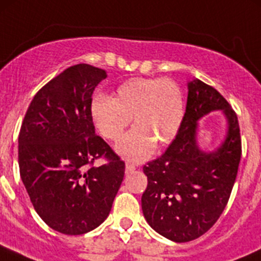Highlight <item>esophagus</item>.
<instances>
[{
    "label": "esophagus",
    "instance_id": "obj_1",
    "mask_svg": "<svg viewBox=\"0 0 261 261\" xmlns=\"http://www.w3.org/2000/svg\"><path fill=\"white\" fill-rule=\"evenodd\" d=\"M135 169H136V168L134 167L133 164H126V168H125L126 173H131V172H134Z\"/></svg>",
    "mask_w": 261,
    "mask_h": 261
}]
</instances>
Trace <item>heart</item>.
<instances>
[{
	"label": "heart",
	"mask_w": 261,
	"mask_h": 261,
	"mask_svg": "<svg viewBox=\"0 0 261 261\" xmlns=\"http://www.w3.org/2000/svg\"><path fill=\"white\" fill-rule=\"evenodd\" d=\"M94 126L107 140L117 141L131 118L135 127L116 146L131 163H141L177 135L183 120V97L179 87L165 78H131L117 87L114 97L96 96L91 102Z\"/></svg>",
	"instance_id": "heart-1"
}]
</instances>
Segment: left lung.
Listing matches in <instances>:
<instances>
[{
    "label": "left lung",
    "instance_id": "left-lung-1",
    "mask_svg": "<svg viewBox=\"0 0 261 261\" xmlns=\"http://www.w3.org/2000/svg\"><path fill=\"white\" fill-rule=\"evenodd\" d=\"M221 111L228 128L215 152L198 145V121ZM241 138L238 116L220 92L199 80L188 82L186 114L164 154L144 167L147 187L144 217L158 233L187 243L206 233L225 210L238 175Z\"/></svg>",
    "mask_w": 261,
    "mask_h": 261
}]
</instances>
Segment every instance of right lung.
<instances>
[{
    "instance_id": "right-lung-1",
    "label": "right lung",
    "mask_w": 261,
    "mask_h": 261,
    "mask_svg": "<svg viewBox=\"0 0 261 261\" xmlns=\"http://www.w3.org/2000/svg\"><path fill=\"white\" fill-rule=\"evenodd\" d=\"M107 77L89 64L69 67L31 101L18 135V167L34 208L53 230L82 235L107 218L125 163L96 135L92 94ZM105 156L106 165L94 167Z\"/></svg>"
}]
</instances>
